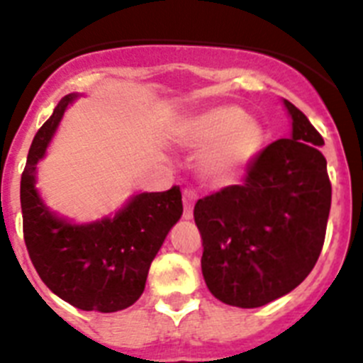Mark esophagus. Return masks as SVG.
Masks as SVG:
<instances>
[{"label":"esophagus","mask_w":363,"mask_h":363,"mask_svg":"<svg viewBox=\"0 0 363 363\" xmlns=\"http://www.w3.org/2000/svg\"><path fill=\"white\" fill-rule=\"evenodd\" d=\"M196 192L191 189L184 191V218L185 220H192V209H194V201H196Z\"/></svg>","instance_id":"obj_1"}]
</instances>
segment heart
<instances>
[{
	"label": "heart",
	"instance_id": "obj_1",
	"mask_svg": "<svg viewBox=\"0 0 363 363\" xmlns=\"http://www.w3.org/2000/svg\"><path fill=\"white\" fill-rule=\"evenodd\" d=\"M176 142L187 150H203L200 172L214 187H227L242 178L264 147V129L233 105H218L185 118Z\"/></svg>",
	"mask_w": 363,
	"mask_h": 363
}]
</instances>
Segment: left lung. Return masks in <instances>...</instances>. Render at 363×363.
Returning a JSON list of instances; mask_svg holds the SVG:
<instances>
[{"mask_svg": "<svg viewBox=\"0 0 363 363\" xmlns=\"http://www.w3.org/2000/svg\"><path fill=\"white\" fill-rule=\"evenodd\" d=\"M291 138L265 147L245 184L198 200L201 272L214 298L255 309L296 289L313 271L325 238L331 182L323 138L284 99Z\"/></svg>", "mask_w": 363, "mask_h": 363, "instance_id": "left-lung-1", "label": "left lung"}]
</instances>
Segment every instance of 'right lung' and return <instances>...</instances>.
<instances>
[{"label":"right lung","mask_w":363,"mask_h":363,"mask_svg":"<svg viewBox=\"0 0 363 363\" xmlns=\"http://www.w3.org/2000/svg\"><path fill=\"white\" fill-rule=\"evenodd\" d=\"M79 94H67L32 140L21 174V213L28 256L43 284L82 311L116 313L142 296L154 256L182 218L179 187L136 192L114 214L76 223L45 203L38 191V165L45 158L67 108Z\"/></svg>","instance_id":"add662e5"}]
</instances>
